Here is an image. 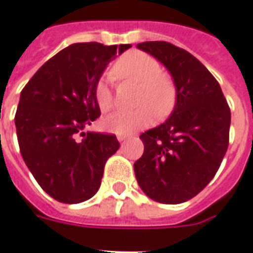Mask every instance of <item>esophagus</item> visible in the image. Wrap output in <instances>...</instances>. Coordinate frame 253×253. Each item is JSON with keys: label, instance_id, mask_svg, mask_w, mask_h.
Masks as SVG:
<instances>
[{"label": "esophagus", "instance_id": "esophagus-1", "mask_svg": "<svg viewBox=\"0 0 253 253\" xmlns=\"http://www.w3.org/2000/svg\"><path fill=\"white\" fill-rule=\"evenodd\" d=\"M117 139L118 141H125L126 139H128V136H125V135H118L117 136Z\"/></svg>", "mask_w": 253, "mask_h": 253}]
</instances>
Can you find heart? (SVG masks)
I'll use <instances>...</instances> for the list:
<instances>
[{"label": "heart", "mask_w": 253, "mask_h": 253, "mask_svg": "<svg viewBox=\"0 0 253 253\" xmlns=\"http://www.w3.org/2000/svg\"><path fill=\"white\" fill-rule=\"evenodd\" d=\"M112 75L118 80L140 83L135 110H120L103 120V128L117 135H129L152 124L155 114L164 118L173 110L177 89L173 79L161 72L159 62L143 51H129L118 58L112 66ZM94 96L99 110L103 113L114 106V95L107 80L95 84Z\"/></svg>", "instance_id": "1"}]
</instances>
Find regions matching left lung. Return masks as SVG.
I'll list each match as a JSON object with an SVG mask.
<instances>
[{"instance_id":"1","label":"left lung","mask_w":253,"mask_h":253,"mask_svg":"<svg viewBox=\"0 0 253 253\" xmlns=\"http://www.w3.org/2000/svg\"><path fill=\"white\" fill-rule=\"evenodd\" d=\"M161 61L174 80V110L141 133L144 152L133 165L148 198L165 204L195 198L214 178L227 146L230 109L221 85L200 61L169 42L137 44Z\"/></svg>"}]
</instances>
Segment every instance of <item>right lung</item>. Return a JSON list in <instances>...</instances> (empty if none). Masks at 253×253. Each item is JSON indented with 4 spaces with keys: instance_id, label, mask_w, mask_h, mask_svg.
<instances>
[{
    "instance_id": "obj_1",
    "label": "right lung",
    "mask_w": 253,
    "mask_h": 253,
    "mask_svg": "<svg viewBox=\"0 0 253 253\" xmlns=\"http://www.w3.org/2000/svg\"><path fill=\"white\" fill-rule=\"evenodd\" d=\"M129 47L71 44L46 61L21 91L15 116L21 157L57 202L76 204L92 198L106 161L120 148L116 135L83 129L101 116L95 84L107 64Z\"/></svg>"
}]
</instances>
